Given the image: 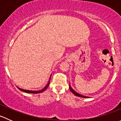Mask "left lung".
<instances>
[{"instance_id":"8db88e82","label":"left lung","mask_w":121,"mask_h":121,"mask_svg":"<svg viewBox=\"0 0 121 121\" xmlns=\"http://www.w3.org/2000/svg\"><path fill=\"white\" fill-rule=\"evenodd\" d=\"M69 90H70L72 92H73V94H74L75 95L77 96V97H82V98H87V97H85V96H83L82 95H80V94L77 93V92H75V91H74V90H73V88H72L70 86V84H69Z\"/></svg>"}]
</instances>
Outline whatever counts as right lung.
Returning a JSON list of instances; mask_svg holds the SVG:
<instances>
[{"mask_svg":"<svg viewBox=\"0 0 121 121\" xmlns=\"http://www.w3.org/2000/svg\"><path fill=\"white\" fill-rule=\"evenodd\" d=\"M50 78H51V77H50ZM50 80H49V81H48V84H47V85H46V86H45V87L43 89H42V90H40V91H29V90H23V89L19 88H19L20 90H21L22 91H23V92H27V93H31V94H38V93H40V92H43L44 91H45V90H46V89L47 88V87H48V85H49V84H50Z\"/></svg>","mask_w":121,"mask_h":121,"instance_id":"1","label":"right lung"}]
</instances>
